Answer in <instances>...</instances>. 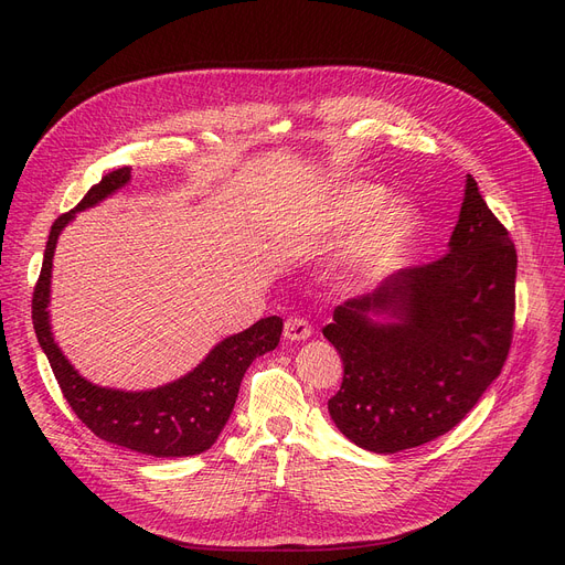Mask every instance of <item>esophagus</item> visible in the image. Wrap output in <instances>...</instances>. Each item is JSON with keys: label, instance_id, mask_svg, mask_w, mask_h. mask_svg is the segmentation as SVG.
I'll return each mask as SVG.
<instances>
[{"label": "esophagus", "instance_id": "obj_1", "mask_svg": "<svg viewBox=\"0 0 565 565\" xmlns=\"http://www.w3.org/2000/svg\"><path fill=\"white\" fill-rule=\"evenodd\" d=\"M313 332L311 322L307 318H288L286 324H284V337L288 341H302V339H309Z\"/></svg>", "mask_w": 565, "mask_h": 565}]
</instances>
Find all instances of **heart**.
Wrapping results in <instances>:
<instances>
[{"mask_svg":"<svg viewBox=\"0 0 565 565\" xmlns=\"http://www.w3.org/2000/svg\"><path fill=\"white\" fill-rule=\"evenodd\" d=\"M387 203V192L377 185H348L343 188L324 220L332 231H348L364 224ZM417 235V220L407 207H387L354 237L337 260L341 279L352 284L373 281L392 273L403 260Z\"/></svg>","mask_w":565,"mask_h":565,"instance_id":"heart-1","label":"heart"}]
</instances>
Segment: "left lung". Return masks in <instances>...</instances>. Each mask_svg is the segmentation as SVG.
I'll list each match as a JSON object with an SVG mask.
<instances>
[{
  "label": "left lung",
  "mask_w": 565,
  "mask_h": 565,
  "mask_svg": "<svg viewBox=\"0 0 565 565\" xmlns=\"http://www.w3.org/2000/svg\"><path fill=\"white\" fill-rule=\"evenodd\" d=\"M518 254L467 175L449 252L348 300L322 328L343 360L328 401L339 430L375 454L422 447L449 433L501 373L513 343ZM371 312H392L375 323Z\"/></svg>",
  "instance_id": "8db88e82"
}]
</instances>
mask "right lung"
I'll return each mask as SVG.
<instances>
[{
	"mask_svg": "<svg viewBox=\"0 0 565 565\" xmlns=\"http://www.w3.org/2000/svg\"><path fill=\"white\" fill-rule=\"evenodd\" d=\"M128 181L130 167L105 173L100 183L88 190L73 211L54 220L32 298L34 332L64 398L77 419L96 437L156 458L196 456L215 444L231 417L245 371L260 354L277 348L284 322L277 316L260 318L249 330L217 343L192 373L153 392H116L86 382L68 364L50 334L47 298L52 256L58 233L77 211L103 201Z\"/></svg>",
	"mask_w": 565,
	"mask_h": 565,
	"instance_id": "1",
	"label": "right lung"
}]
</instances>
